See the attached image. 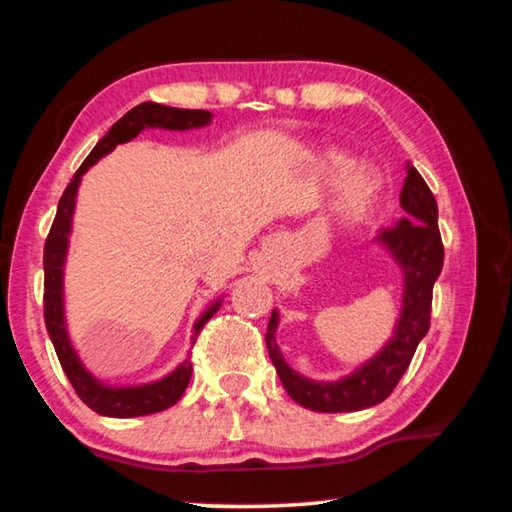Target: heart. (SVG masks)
Returning a JSON list of instances; mask_svg holds the SVG:
<instances>
[{
	"mask_svg": "<svg viewBox=\"0 0 512 512\" xmlns=\"http://www.w3.org/2000/svg\"><path fill=\"white\" fill-rule=\"evenodd\" d=\"M325 169L327 173H342L336 187V210H339L345 219H363L372 207L377 205L381 196V178L368 167H350V158L341 151L325 153Z\"/></svg>",
	"mask_w": 512,
	"mask_h": 512,
	"instance_id": "b5f03b06",
	"label": "heart"
}]
</instances>
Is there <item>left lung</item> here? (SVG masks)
Wrapping results in <instances>:
<instances>
[{
    "label": "left lung",
    "instance_id": "left-lung-1",
    "mask_svg": "<svg viewBox=\"0 0 512 512\" xmlns=\"http://www.w3.org/2000/svg\"><path fill=\"white\" fill-rule=\"evenodd\" d=\"M400 205L406 212L395 228L379 230L377 244L384 246L402 268V314L395 332L384 348L352 375L339 381H314L302 377L284 361L275 343L277 311L271 314L266 329V348L293 402L318 413H348L384 402L397 381L409 368L418 343L429 332L433 282L443 268V239L438 230V205L418 169L406 167Z\"/></svg>",
    "mask_w": 512,
    "mask_h": 512
}]
</instances>
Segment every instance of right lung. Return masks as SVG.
Instances as JSON below:
<instances>
[{
	"label": "right lung",
	"instance_id": "add662e5",
	"mask_svg": "<svg viewBox=\"0 0 512 512\" xmlns=\"http://www.w3.org/2000/svg\"><path fill=\"white\" fill-rule=\"evenodd\" d=\"M212 121L210 110H183L169 108L162 103L144 101L133 110H128L117 124H112L110 131L101 137L94 146L92 153L74 173L72 183L60 196L56 219L51 223L49 237L45 241V325L49 339L54 343L60 366H63L69 384L74 386L76 395L81 397L83 404H88L92 411L108 418H137V415H151L169 409L183 397L185 388L192 379V361L185 359L180 366L169 372L153 384L144 386H106L99 379H94L74 352L69 343L65 329V309H63V266L69 244V230H72V216L76 205V192H79L81 176L88 171L94 162H99L103 155H108L117 144L131 142L133 137L140 135L144 128H167V131H189V128H201ZM221 307V298L207 307L201 318L194 325V341L201 334L203 325L210 320Z\"/></svg>",
	"mask_w": 512,
	"mask_h": 512
}]
</instances>
